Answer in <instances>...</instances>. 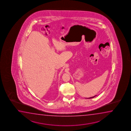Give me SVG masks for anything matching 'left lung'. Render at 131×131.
<instances>
[{
  "label": "left lung",
  "instance_id": "1",
  "mask_svg": "<svg viewBox=\"0 0 131 131\" xmlns=\"http://www.w3.org/2000/svg\"><path fill=\"white\" fill-rule=\"evenodd\" d=\"M95 96H96H96H93V97H90V98H86V99H92V98H93L94 97H95Z\"/></svg>",
  "mask_w": 131,
  "mask_h": 131
}]
</instances>
